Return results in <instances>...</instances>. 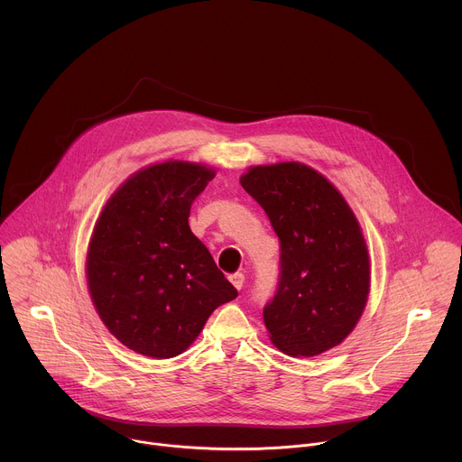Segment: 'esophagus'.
I'll use <instances>...</instances> for the list:
<instances>
[{"instance_id": "obj_1", "label": "esophagus", "mask_w": 462, "mask_h": 462, "mask_svg": "<svg viewBox=\"0 0 462 462\" xmlns=\"http://www.w3.org/2000/svg\"><path fill=\"white\" fill-rule=\"evenodd\" d=\"M230 283L237 289V291H241L243 289V285H245V274L243 273H236V274H230Z\"/></svg>"}]
</instances>
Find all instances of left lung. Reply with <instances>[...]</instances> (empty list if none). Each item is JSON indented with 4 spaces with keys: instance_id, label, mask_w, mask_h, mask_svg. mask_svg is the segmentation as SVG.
<instances>
[{
    "instance_id": "left-lung-1",
    "label": "left lung",
    "mask_w": 462,
    "mask_h": 462,
    "mask_svg": "<svg viewBox=\"0 0 462 462\" xmlns=\"http://www.w3.org/2000/svg\"><path fill=\"white\" fill-rule=\"evenodd\" d=\"M241 186L280 237V282L263 309L271 342L291 356L342 344L369 294V254L342 193L301 162L254 166Z\"/></svg>"
}]
</instances>
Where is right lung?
Returning <instances> with one entry per match:
<instances>
[{
	"mask_svg": "<svg viewBox=\"0 0 462 462\" xmlns=\"http://www.w3.org/2000/svg\"><path fill=\"white\" fill-rule=\"evenodd\" d=\"M212 168L168 161L131 175L106 203L88 248L93 305L131 351L171 358L199 337L210 314L237 296L188 225Z\"/></svg>",
	"mask_w": 462,
	"mask_h": 462,
	"instance_id": "right-lung-1",
	"label": "right lung"
}]
</instances>
